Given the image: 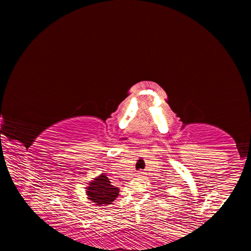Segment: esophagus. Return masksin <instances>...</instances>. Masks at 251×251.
<instances>
[{
	"label": "esophagus",
	"mask_w": 251,
	"mask_h": 251,
	"mask_svg": "<svg viewBox=\"0 0 251 251\" xmlns=\"http://www.w3.org/2000/svg\"><path fill=\"white\" fill-rule=\"evenodd\" d=\"M137 176H138V177H144V173H143V172H138Z\"/></svg>",
	"instance_id": "1"
}]
</instances>
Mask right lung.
<instances>
[{
  "instance_id": "1",
  "label": "right lung",
  "mask_w": 251,
  "mask_h": 251,
  "mask_svg": "<svg viewBox=\"0 0 251 251\" xmlns=\"http://www.w3.org/2000/svg\"><path fill=\"white\" fill-rule=\"evenodd\" d=\"M86 189L87 198L96 206L110 205L120 194L118 187L110 185V181L105 174H101L94 178V180L88 182Z\"/></svg>"
}]
</instances>
